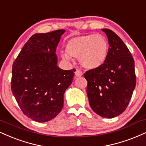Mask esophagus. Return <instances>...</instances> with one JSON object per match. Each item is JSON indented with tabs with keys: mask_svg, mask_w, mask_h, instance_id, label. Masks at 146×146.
I'll return each mask as SVG.
<instances>
[{
	"mask_svg": "<svg viewBox=\"0 0 146 146\" xmlns=\"http://www.w3.org/2000/svg\"><path fill=\"white\" fill-rule=\"evenodd\" d=\"M82 75H83L82 71H80V70H79V69H77L76 71L75 72V78H78V77H81Z\"/></svg>",
	"mask_w": 146,
	"mask_h": 146,
	"instance_id": "esophagus-1",
	"label": "esophagus"
}]
</instances>
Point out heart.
I'll return each instance as SVG.
<instances>
[{
	"label": "heart",
	"instance_id": "obj_1",
	"mask_svg": "<svg viewBox=\"0 0 146 146\" xmlns=\"http://www.w3.org/2000/svg\"><path fill=\"white\" fill-rule=\"evenodd\" d=\"M109 43L107 38L101 35L89 34L75 36L68 39L65 45L66 54H61L64 59L70 56L78 58L84 68L89 70L98 68L108 58Z\"/></svg>",
	"mask_w": 146,
	"mask_h": 146
}]
</instances>
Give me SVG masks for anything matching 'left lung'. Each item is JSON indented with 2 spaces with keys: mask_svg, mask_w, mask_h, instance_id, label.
Returning a JSON list of instances; mask_svg holds the SVG:
<instances>
[{
  "mask_svg": "<svg viewBox=\"0 0 146 146\" xmlns=\"http://www.w3.org/2000/svg\"><path fill=\"white\" fill-rule=\"evenodd\" d=\"M108 38V58L101 67L86 72L87 95L92 110L100 116L116 117L127 108L136 85L135 61L115 33L102 29Z\"/></svg>",
  "mask_w": 146,
  "mask_h": 146,
  "instance_id": "obj_1",
  "label": "left lung"
}]
</instances>
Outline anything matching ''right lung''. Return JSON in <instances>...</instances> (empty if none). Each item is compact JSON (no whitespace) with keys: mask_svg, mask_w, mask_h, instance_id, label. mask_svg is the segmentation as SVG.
<instances>
[{"mask_svg":"<svg viewBox=\"0 0 146 146\" xmlns=\"http://www.w3.org/2000/svg\"><path fill=\"white\" fill-rule=\"evenodd\" d=\"M64 32L33 35L13 62L11 91L24 114L36 122L50 121L60 112L73 82L75 70L57 65L56 47Z\"/></svg>","mask_w":146,"mask_h":146,"instance_id":"add662e5","label":"right lung"}]
</instances>
